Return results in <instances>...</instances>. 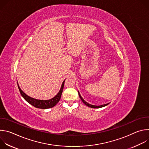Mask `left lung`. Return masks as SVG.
I'll return each mask as SVG.
<instances>
[{
    "label": "left lung",
    "mask_w": 149,
    "mask_h": 149,
    "mask_svg": "<svg viewBox=\"0 0 149 149\" xmlns=\"http://www.w3.org/2000/svg\"><path fill=\"white\" fill-rule=\"evenodd\" d=\"M78 94H79V98H81V100H82V101L85 104H86L87 106H88V107H89L93 108V109H98V108H101V107H105V106H106V105H107L108 104H109V103H108V104H103V105H94L90 104L89 103L87 102L86 101H85V100L82 98V97L81 96V95H80V94H79V91H78Z\"/></svg>",
    "instance_id": "8db88e82"
}]
</instances>
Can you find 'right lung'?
<instances>
[{
    "label": "right lung",
    "mask_w": 149,
    "mask_h": 149,
    "mask_svg": "<svg viewBox=\"0 0 149 149\" xmlns=\"http://www.w3.org/2000/svg\"><path fill=\"white\" fill-rule=\"evenodd\" d=\"M65 79L63 81L62 86L61 87V89L58 93V94L52 98L50 100H38L35 99L33 98H32L28 95H26L22 90L20 89V87L19 86V84L17 81V87L19 88V90L20 91V93L21 95L22 96V97L30 104L34 106L35 107L38 108V109H50L52 107H54L55 105L59 102V101L61 99L62 93L63 89V86H64V82H65Z\"/></svg>",
    "instance_id": "add662e5"
}]
</instances>
